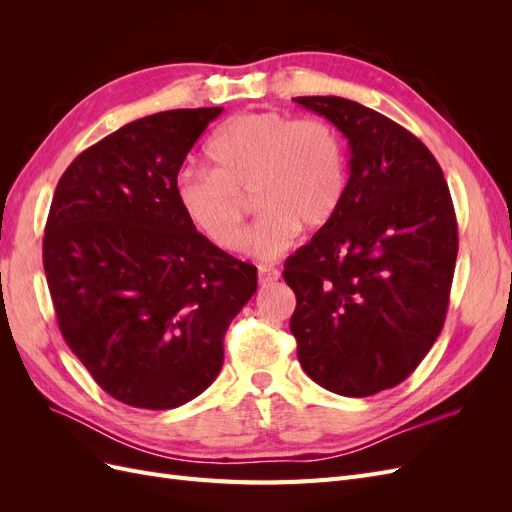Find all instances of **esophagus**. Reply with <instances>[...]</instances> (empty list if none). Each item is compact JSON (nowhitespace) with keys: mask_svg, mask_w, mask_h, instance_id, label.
<instances>
[{"mask_svg":"<svg viewBox=\"0 0 512 512\" xmlns=\"http://www.w3.org/2000/svg\"><path fill=\"white\" fill-rule=\"evenodd\" d=\"M277 280H280V271H277L275 267H258V282L260 286H271L275 284Z\"/></svg>","mask_w":512,"mask_h":512,"instance_id":"obj_1","label":"esophagus"}]
</instances>
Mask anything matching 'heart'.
I'll list each match as a JSON object with an SVG mask.
<instances>
[{"label":"heart","mask_w":512,"mask_h":512,"mask_svg":"<svg viewBox=\"0 0 512 512\" xmlns=\"http://www.w3.org/2000/svg\"><path fill=\"white\" fill-rule=\"evenodd\" d=\"M207 168H183L175 181L181 213L200 237L224 252L247 243L243 196H254L260 218L252 252L282 254L305 228L327 224L344 200L346 151L322 119L280 111L230 117L205 147Z\"/></svg>","instance_id":"obj_1"}]
</instances>
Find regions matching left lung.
I'll return each mask as SVG.
<instances>
[{"instance_id": "obj_1", "label": "left lung", "mask_w": 512, "mask_h": 512, "mask_svg": "<svg viewBox=\"0 0 512 512\" xmlns=\"http://www.w3.org/2000/svg\"><path fill=\"white\" fill-rule=\"evenodd\" d=\"M348 138L344 200L284 265L299 363L322 389L369 397L404 382L446 318L457 218L431 151L374 108L292 98Z\"/></svg>"}]
</instances>
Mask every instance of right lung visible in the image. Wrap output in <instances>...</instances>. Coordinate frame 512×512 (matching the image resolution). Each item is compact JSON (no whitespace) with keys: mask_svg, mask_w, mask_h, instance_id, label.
Here are the masks:
<instances>
[{"mask_svg":"<svg viewBox=\"0 0 512 512\" xmlns=\"http://www.w3.org/2000/svg\"><path fill=\"white\" fill-rule=\"evenodd\" d=\"M220 113L126 123L76 156L53 194L42 262L59 331L121 404L170 410L203 393L258 288L256 267L200 237L175 196L185 156Z\"/></svg>","mask_w":512,"mask_h":512,"instance_id":"right-lung-1","label":"right lung"}]
</instances>
